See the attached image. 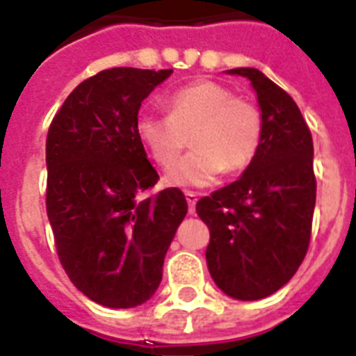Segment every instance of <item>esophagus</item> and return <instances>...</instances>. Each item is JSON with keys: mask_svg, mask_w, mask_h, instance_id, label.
<instances>
[{"mask_svg": "<svg viewBox=\"0 0 356 356\" xmlns=\"http://www.w3.org/2000/svg\"><path fill=\"white\" fill-rule=\"evenodd\" d=\"M186 201H188L189 204V214H195V204L197 201H199V197H197L193 191H188V193H186Z\"/></svg>", "mask_w": 356, "mask_h": 356, "instance_id": "34e87169", "label": "esophagus"}]
</instances>
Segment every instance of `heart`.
<instances>
[{"label":"heart","mask_w":356,"mask_h":356,"mask_svg":"<svg viewBox=\"0 0 356 356\" xmlns=\"http://www.w3.org/2000/svg\"><path fill=\"white\" fill-rule=\"evenodd\" d=\"M168 115L142 113L136 136L155 165L170 168L191 136L193 152L167 176L176 188H204L222 172L252 165L264 140V115L252 102L216 81H195L167 100Z\"/></svg>","instance_id":"heart-1"}]
</instances>
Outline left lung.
Wrapping results in <instances>:
<instances>
[{"mask_svg":"<svg viewBox=\"0 0 356 356\" xmlns=\"http://www.w3.org/2000/svg\"><path fill=\"white\" fill-rule=\"evenodd\" d=\"M229 74L252 81L264 140L252 165L197 203L209 225L212 279L237 300H261L286 284L307 254L316 199L313 138L292 96L254 68Z\"/></svg>","mask_w":356,"mask_h":356,"instance_id":"1","label":"left lung"}]
</instances>
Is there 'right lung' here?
Returning a JSON list of instances; mask_svg holds the SVG:
<instances>
[{
	"label": "right lung",
	"mask_w": 356,
	"mask_h": 356,
	"mask_svg": "<svg viewBox=\"0 0 356 356\" xmlns=\"http://www.w3.org/2000/svg\"><path fill=\"white\" fill-rule=\"evenodd\" d=\"M172 70H102L75 87L47 134V216L64 271L92 302L127 309L149 300L188 212L159 180L136 136L144 98Z\"/></svg>",
	"instance_id": "add662e5"
}]
</instances>
